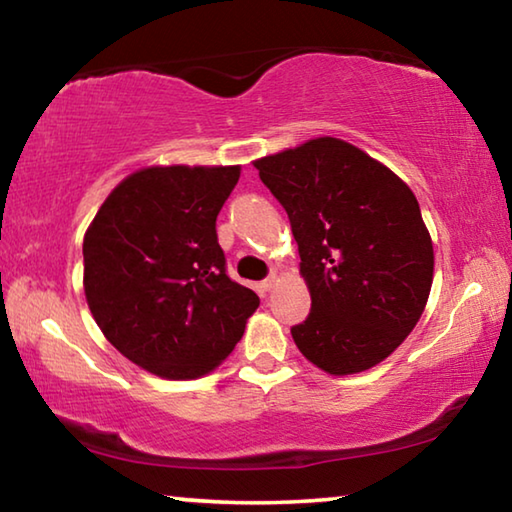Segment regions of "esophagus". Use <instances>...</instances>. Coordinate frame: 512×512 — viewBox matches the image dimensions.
<instances>
[{
    "label": "esophagus",
    "instance_id": "1",
    "mask_svg": "<svg viewBox=\"0 0 512 512\" xmlns=\"http://www.w3.org/2000/svg\"><path fill=\"white\" fill-rule=\"evenodd\" d=\"M275 284H277V275L271 273V275L266 277V280H262V289H264V291H271V289L275 287Z\"/></svg>",
    "mask_w": 512,
    "mask_h": 512
}]
</instances>
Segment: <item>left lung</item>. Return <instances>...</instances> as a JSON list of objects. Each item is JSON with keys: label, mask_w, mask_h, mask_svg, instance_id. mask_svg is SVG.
<instances>
[{"label": "left lung", "mask_w": 512, "mask_h": 512, "mask_svg": "<svg viewBox=\"0 0 512 512\" xmlns=\"http://www.w3.org/2000/svg\"><path fill=\"white\" fill-rule=\"evenodd\" d=\"M289 214L307 320L298 350L329 375L368 370L418 323L433 280V246L418 198L384 164L336 137L255 160Z\"/></svg>", "instance_id": "obj_1"}]
</instances>
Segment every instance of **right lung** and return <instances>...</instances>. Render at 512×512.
Here are the masks:
<instances>
[{"instance_id": "obj_1", "label": "right lung", "mask_w": 512, "mask_h": 512, "mask_svg": "<svg viewBox=\"0 0 512 512\" xmlns=\"http://www.w3.org/2000/svg\"><path fill=\"white\" fill-rule=\"evenodd\" d=\"M239 167H149L112 189L83 239V287L106 339L164 379L214 370L259 298L225 273L216 216Z\"/></svg>"}]
</instances>
